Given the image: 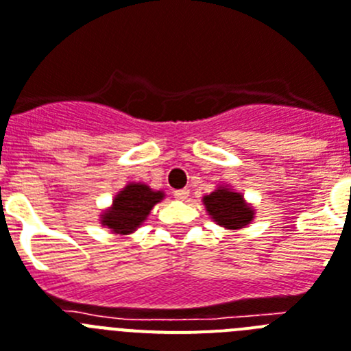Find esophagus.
<instances>
[{
  "instance_id": "34e87169",
  "label": "esophagus",
  "mask_w": 351,
  "mask_h": 351,
  "mask_svg": "<svg viewBox=\"0 0 351 351\" xmlns=\"http://www.w3.org/2000/svg\"><path fill=\"white\" fill-rule=\"evenodd\" d=\"M173 196L180 201H185L189 197V191L187 189H180V191H175V194H173Z\"/></svg>"
}]
</instances>
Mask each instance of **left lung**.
<instances>
[{
  "label": "left lung",
  "mask_w": 351,
  "mask_h": 351,
  "mask_svg": "<svg viewBox=\"0 0 351 351\" xmlns=\"http://www.w3.org/2000/svg\"><path fill=\"white\" fill-rule=\"evenodd\" d=\"M203 203L213 222L226 230H242L254 219V210L245 203L240 193L230 185L217 187L213 193L203 196Z\"/></svg>",
  "instance_id": "left-lung-1"
}]
</instances>
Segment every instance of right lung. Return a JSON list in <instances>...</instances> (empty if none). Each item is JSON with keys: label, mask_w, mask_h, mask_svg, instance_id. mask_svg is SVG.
Returning <instances> with one entry per match:
<instances>
[{"label": "right lung", "mask_w": 351, "mask_h": 351, "mask_svg": "<svg viewBox=\"0 0 351 351\" xmlns=\"http://www.w3.org/2000/svg\"><path fill=\"white\" fill-rule=\"evenodd\" d=\"M164 199V193L145 184H127L114 196L112 205L100 217V224L114 234H130L141 226L150 210Z\"/></svg>", "instance_id": "1"}]
</instances>
